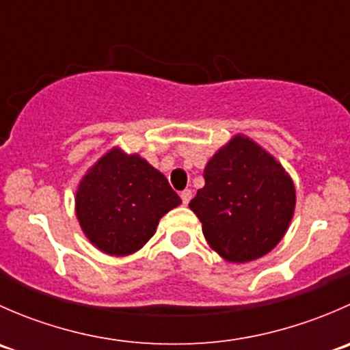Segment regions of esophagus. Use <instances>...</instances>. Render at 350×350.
<instances>
[{
	"instance_id": "obj_1",
	"label": "esophagus",
	"mask_w": 350,
	"mask_h": 350,
	"mask_svg": "<svg viewBox=\"0 0 350 350\" xmlns=\"http://www.w3.org/2000/svg\"><path fill=\"white\" fill-rule=\"evenodd\" d=\"M181 200H183V204H188L189 200H191V189H185V191H181Z\"/></svg>"
}]
</instances>
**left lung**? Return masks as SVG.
I'll list each match as a JSON object with an SVG mask.
<instances>
[{
  "label": "left lung",
  "instance_id": "1",
  "mask_svg": "<svg viewBox=\"0 0 350 350\" xmlns=\"http://www.w3.org/2000/svg\"><path fill=\"white\" fill-rule=\"evenodd\" d=\"M203 176L189 208L218 256L250 262L281 242L295 215L296 189L273 154L237 133L213 154Z\"/></svg>",
  "mask_w": 350,
  "mask_h": 350
}]
</instances>
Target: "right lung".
I'll return each instance as SVG.
<instances>
[{
	"label": "right lung",
	"instance_id": "1",
	"mask_svg": "<svg viewBox=\"0 0 350 350\" xmlns=\"http://www.w3.org/2000/svg\"><path fill=\"white\" fill-rule=\"evenodd\" d=\"M179 203L161 171L139 154L111 147L81 178L76 218L98 250L125 257L142 249L159 220Z\"/></svg>",
	"mask_w": 350,
	"mask_h": 350
}]
</instances>
